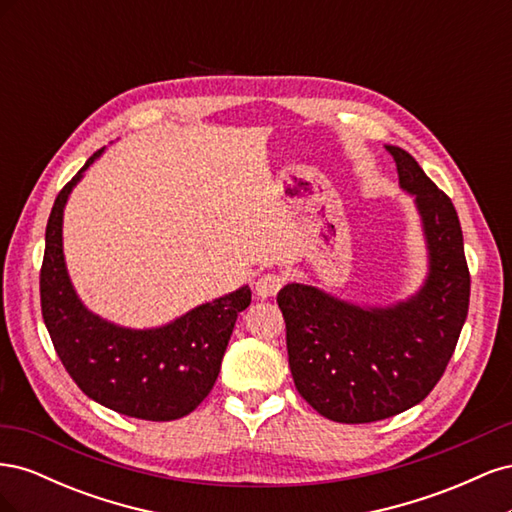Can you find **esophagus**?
<instances>
[{
    "instance_id": "1",
    "label": "esophagus",
    "mask_w": 512,
    "mask_h": 512,
    "mask_svg": "<svg viewBox=\"0 0 512 512\" xmlns=\"http://www.w3.org/2000/svg\"><path fill=\"white\" fill-rule=\"evenodd\" d=\"M284 282H286V277L280 275V273H273V271L271 273H262L258 277V282H256V294H258V297H262V299L275 297V294L282 290Z\"/></svg>"
}]
</instances>
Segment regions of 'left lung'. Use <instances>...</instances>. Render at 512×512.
I'll return each mask as SVG.
<instances>
[{
	"mask_svg": "<svg viewBox=\"0 0 512 512\" xmlns=\"http://www.w3.org/2000/svg\"><path fill=\"white\" fill-rule=\"evenodd\" d=\"M386 149L423 220L429 252L423 288L391 307L352 305L305 284L277 294L294 386L337 423H374L421 404L451 361L470 305V271L451 198L408 151Z\"/></svg>",
	"mask_w": 512,
	"mask_h": 512,
	"instance_id": "1",
	"label": "left lung"
}]
</instances>
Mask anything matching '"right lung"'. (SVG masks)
Here are the masks:
<instances>
[{"label": "right lung", "instance_id": "add662e5", "mask_svg": "<svg viewBox=\"0 0 512 512\" xmlns=\"http://www.w3.org/2000/svg\"><path fill=\"white\" fill-rule=\"evenodd\" d=\"M102 151L55 198L40 269L42 318L59 361L87 397L143 421H175L211 393L237 316L250 305L252 292L243 286L145 331L117 327L91 314L66 271L61 222L72 188Z\"/></svg>", "mask_w": 512, "mask_h": 512}]
</instances>
